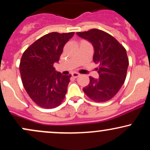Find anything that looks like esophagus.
Returning a JSON list of instances; mask_svg holds the SVG:
<instances>
[{
  "instance_id": "1",
  "label": "esophagus",
  "mask_w": 150,
  "mask_h": 150,
  "mask_svg": "<svg viewBox=\"0 0 150 150\" xmlns=\"http://www.w3.org/2000/svg\"><path fill=\"white\" fill-rule=\"evenodd\" d=\"M72 76H73L74 78H77V77H78L80 76V74L77 73H72Z\"/></svg>"
}]
</instances>
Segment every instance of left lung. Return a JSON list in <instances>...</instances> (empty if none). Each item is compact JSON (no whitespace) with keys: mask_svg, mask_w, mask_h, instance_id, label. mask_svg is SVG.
Masks as SVG:
<instances>
[{"mask_svg":"<svg viewBox=\"0 0 150 150\" xmlns=\"http://www.w3.org/2000/svg\"><path fill=\"white\" fill-rule=\"evenodd\" d=\"M87 39L94 49L93 61L99 63V78L89 77V84L84 92L97 102L110 100L120 90L126 77L129 64L126 50L111 34L98 29L77 32Z\"/></svg>","mask_w":150,"mask_h":150,"instance_id":"left-lung-1","label":"left lung"}]
</instances>
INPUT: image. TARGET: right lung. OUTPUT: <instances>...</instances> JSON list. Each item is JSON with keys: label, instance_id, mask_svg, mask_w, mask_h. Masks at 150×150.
<instances>
[{"label": "right lung", "instance_id": "right-lung-1", "mask_svg": "<svg viewBox=\"0 0 150 150\" xmlns=\"http://www.w3.org/2000/svg\"><path fill=\"white\" fill-rule=\"evenodd\" d=\"M74 32L45 34L25 50L20 63L22 82L30 97L39 106L53 108L65 99L71 75L55 70L65 44Z\"/></svg>", "mask_w": 150, "mask_h": 150}]
</instances>
